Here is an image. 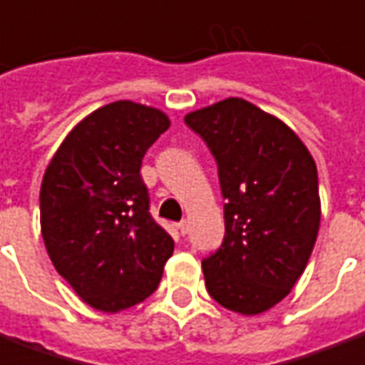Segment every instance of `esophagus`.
<instances>
[{
    "label": "esophagus",
    "instance_id": "esophagus-1",
    "mask_svg": "<svg viewBox=\"0 0 365 365\" xmlns=\"http://www.w3.org/2000/svg\"><path fill=\"white\" fill-rule=\"evenodd\" d=\"M178 230H180V233H182V235H185V233H187V222H185V220H182V222L178 224Z\"/></svg>",
    "mask_w": 365,
    "mask_h": 365
}]
</instances>
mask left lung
Instances as JSON below:
<instances>
[{"label": "left lung", "mask_w": 365, "mask_h": 365, "mask_svg": "<svg viewBox=\"0 0 365 365\" xmlns=\"http://www.w3.org/2000/svg\"><path fill=\"white\" fill-rule=\"evenodd\" d=\"M218 164L226 235L202 260L208 294L243 316L291 293L318 237V170L297 133L257 105L227 97L185 115Z\"/></svg>", "instance_id": "8db88e82"}]
</instances>
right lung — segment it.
I'll return each mask as SVG.
<instances>
[{"label": "right lung", "instance_id": "right-lung-1", "mask_svg": "<svg viewBox=\"0 0 365 365\" xmlns=\"http://www.w3.org/2000/svg\"><path fill=\"white\" fill-rule=\"evenodd\" d=\"M170 128L163 110L115 101L61 143L40 189L41 237L53 266L80 299L115 314L158 287L174 241L149 214L139 168Z\"/></svg>", "mask_w": 365, "mask_h": 365}]
</instances>
